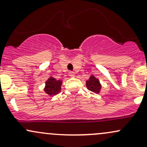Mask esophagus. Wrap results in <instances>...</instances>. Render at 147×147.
<instances>
[{"instance_id": "34e87169", "label": "esophagus", "mask_w": 147, "mask_h": 147, "mask_svg": "<svg viewBox=\"0 0 147 147\" xmlns=\"http://www.w3.org/2000/svg\"><path fill=\"white\" fill-rule=\"evenodd\" d=\"M68 75H69V76H70V77H75V73L74 72H72V71H70L68 72Z\"/></svg>"}]
</instances>
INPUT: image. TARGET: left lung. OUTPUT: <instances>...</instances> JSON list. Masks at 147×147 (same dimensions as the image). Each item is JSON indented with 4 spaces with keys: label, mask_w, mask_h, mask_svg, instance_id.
<instances>
[{
    "label": "left lung",
    "mask_w": 147,
    "mask_h": 147,
    "mask_svg": "<svg viewBox=\"0 0 147 147\" xmlns=\"http://www.w3.org/2000/svg\"><path fill=\"white\" fill-rule=\"evenodd\" d=\"M87 88L95 93H99L102 89V84H100L99 79L96 78L93 75H91L89 79L86 82Z\"/></svg>",
    "instance_id": "8db88e82"
}]
</instances>
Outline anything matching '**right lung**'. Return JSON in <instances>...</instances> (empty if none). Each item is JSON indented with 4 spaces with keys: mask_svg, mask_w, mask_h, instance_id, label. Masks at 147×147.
<instances>
[{
    "mask_svg": "<svg viewBox=\"0 0 147 147\" xmlns=\"http://www.w3.org/2000/svg\"><path fill=\"white\" fill-rule=\"evenodd\" d=\"M61 80H57L54 78L52 76H50L45 82V86L44 88V91L46 94L50 96L56 95L59 92H61Z\"/></svg>",
    "mask_w": 147,
    "mask_h": 147,
    "instance_id": "1",
    "label": "right lung"
}]
</instances>
